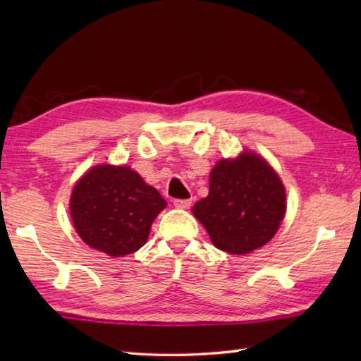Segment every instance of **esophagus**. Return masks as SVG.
I'll return each instance as SVG.
<instances>
[{
    "mask_svg": "<svg viewBox=\"0 0 361 361\" xmlns=\"http://www.w3.org/2000/svg\"><path fill=\"white\" fill-rule=\"evenodd\" d=\"M173 204L180 209H188L189 206L192 204V200H190V198H185V200H173Z\"/></svg>",
    "mask_w": 361,
    "mask_h": 361,
    "instance_id": "esophagus-1",
    "label": "esophagus"
}]
</instances>
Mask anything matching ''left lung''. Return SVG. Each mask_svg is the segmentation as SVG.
I'll use <instances>...</instances> for the list:
<instances>
[{"instance_id": "8db88e82", "label": "left lung", "mask_w": 361, "mask_h": 361, "mask_svg": "<svg viewBox=\"0 0 361 361\" xmlns=\"http://www.w3.org/2000/svg\"><path fill=\"white\" fill-rule=\"evenodd\" d=\"M279 175L252 152L220 159L209 173V194L192 208L216 248L248 255L273 239L286 216Z\"/></svg>"}]
</instances>
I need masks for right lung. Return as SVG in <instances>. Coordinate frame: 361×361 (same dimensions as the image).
Segmentation results:
<instances>
[{"label": "right lung", "instance_id": "add662e5", "mask_svg": "<svg viewBox=\"0 0 361 361\" xmlns=\"http://www.w3.org/2000/svg\"><path fill=\"white\" fill-rule=\"evenodd\" d=\"M166 204L132 167L99 164L75 183L70 212L88 247L122 257L147 242L153 220Z\"/></svg>", "mask_w": 361, "mask_h": 361}]
</instances>
